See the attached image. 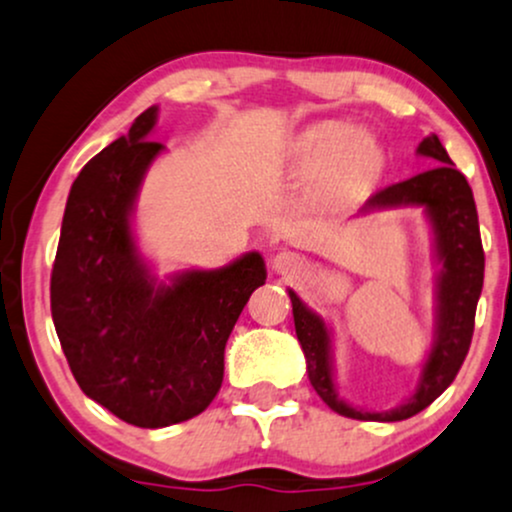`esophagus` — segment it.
<instances>
[{"label":"esophagus","instance_id":"obj_1","mask_svg":"<svg viewBox=\"0 0 512 512\" xmlns=\"http://www.w3.org/2000/svg\"><path fill=\"white\" fill-rule=\"evenodd\" d=\"M305 266L307 261L300 254H295V251H278V254L271 258V268L278 276H298Z\"/></svg>","mask_w":512,"mask_h":512}]
</instances>
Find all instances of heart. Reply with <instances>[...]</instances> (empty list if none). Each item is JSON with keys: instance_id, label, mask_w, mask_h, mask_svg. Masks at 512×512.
Instances as JSON below:
<instances>
[{"instance_id": "heart-1", "label": "heart", "mask_w": 512, "mask_h": 512, "mask_svg": "<svg viewBox=\"0 0 512 512\" xmlns=\"http://www.w3.org/2000/svg\"><path fill=\"white\" fill-rule=\"evenodd\" d=\"M300 163L307 178L324 180L332 197L349 200L371 188L386 168L381 146L344 122H322L305 131Z\"/></svg>"}]
</instances>
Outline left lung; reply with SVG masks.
<instances>
[{
  "label": "left lung",
  "mask_w": 512,
  "mask_h": 512,
  "mask_svg": "<svg viewBox=\"0 0 512 512\" xmlns=\"http://www.w3.org/2000/svg\"><path fill=\"white\" fill-rule=\"evenodd\" d=\"M417 153L432 158L434 166L420 175L388 185L368 197L361 214L395 207H422L432 229L434 263V337L430 354L422 364L417 386L398 408L386 412H368L339 398L334 381L332 329L315 310L288 290L293 302L295 334L307 361V376L312 388L334 412L354 420L398 422L408 420L437 400L454 381L464 364L474 334L476 302L483 288V246L478 232V214L474 192L464 175L454 168L452 158L444 151L437 134L427 136L417 146Z\"/></svg>",
  "instance_id": "1"
}]
</instances>
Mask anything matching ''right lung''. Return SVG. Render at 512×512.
<instances>
[{
  "label": "right lung",
  "mask_w": 512,
  "mask_h": 512,
  "mask_svg": "<svg viewBox=\"0 0 512 512\" xmlns=\"http://www.w3.org/2000/svg\"><path fill=\"white\" fill-rule=\"evenodd\" d=\"M158 107L97 153L70 188L51 273L53 324L87 398L158 430L200 415L222 388L224 346L266 263L258 251L214 271L158 283L136 246L131 214L148 166Z\"/></svg>",
  "instance_id": "1"
}]
</instances>
